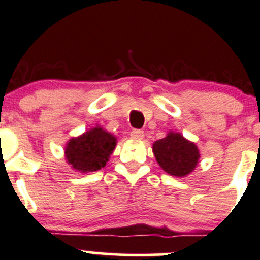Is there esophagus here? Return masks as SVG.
Returning <instances> with one entry per match:
<instances>
[{
	"label": "esophagus",
	"instance_id": "esophagus-1",
	"mask_svg": "<svg viewBox=\"0 0 260 260\" xmlns=\"http://www.w3.org/2000/svg\"><path fill=\"white\" fill-rule=\"evenodd\" d=\"M143 137H145V133H143V131L141 129H133L132 132H131V138H133V140H143Z\"/></svg>",
	"mask_w": 260,
	"mask_h": 260
}]
</instances>
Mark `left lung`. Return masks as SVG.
Returning a JSON list of instances; mask_svg holds the SVG:
<instances>
[{"label":"left lung","mask_w":260,"mask_h":260,"mask_svg":"<svg viewBox=\"0 0 260 260\" xmlns=\"http://www.w3.org/2000/svg\"><path fill=\"white\" fill-rule=\"evenodd\" d=\"M152 149L162 170L176 177L190 175L200 158L198 146L176 132H170L165 138L156 141Z\"/></svg>","instance_id":"8db88e82"}]
</instances>
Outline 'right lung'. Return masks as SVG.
<instances>
[{
	"mask_svg": "<svg viewBox=\"0 0 260 260\" xmlns=\"http://www.w3.org/2000/svg\"><path fill=\"white\" fill-rule=\"evenodd\" d=\"M117 138L96 125L79 137L69 140L65 147L68 164L77 171L93 172L104 167L113 153Z\"/></svg>",
	"mask_w": 260,
	"mask_h": 260,
	"instance_id": "add662e5",
	"label": "right lung"
}]
</instances>
